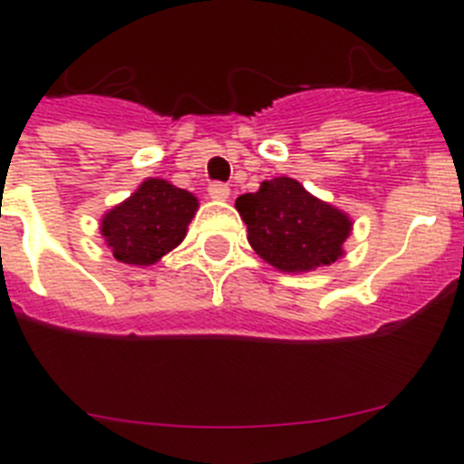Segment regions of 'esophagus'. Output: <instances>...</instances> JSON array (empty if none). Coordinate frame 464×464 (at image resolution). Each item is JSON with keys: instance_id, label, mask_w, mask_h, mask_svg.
<instances>
[{"instance_id": "1", "label": "esophagus", "mask_w": 464, "mask_h": 464, "mask_svg": "<svg viewBox=\"0 0 464 464\" xmlns=\"http://www.w3.org/2000/svg\"><path fill=\"white\" fill-rule=\"evenodd\" d=\"M208 195H211V199L225 202L229 197V188L225 186V183H211V186H208Z\"/></svg>"}]
</instances>
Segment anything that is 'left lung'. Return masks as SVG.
<instances>
[{
	"instance_id": "obj_1",
	"label": "left lung",
	"mask_w": 464,
	"mask_h": 464,
	"mask_svg": "<svg viewBox=\"0 0 464 464\" xmlns=\"http://www.w3.org/2000/svg\"><path fill=\"white\" fill-rule=\"evenodd\" d=\"M235 207L253 251L285 274L314 272L337 262L353 229L348 213L311 195L290 176L262 181L257 192L237 197Z\"/></svg>"
}]
</instances>
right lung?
Here are the masks:
<instances>
[{
  "label": "right lung",
  "instance_id": "obj_1",
  "mask_svg": "<svg viewBox=\"0 0 464 464\" xmlns=\"http://www.w3.org/2000/svg\"><path fill=\"white\" fill-rule=\"evenodd\" d=\"M197 208L192 192L165 179H146L125 202L102 216L100 232L118 262L150 267L186 239Z\"/></svg>",
  "mask_w": 464,
  "mask_h": 464
}]
</instances>
